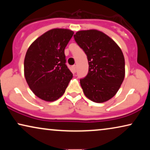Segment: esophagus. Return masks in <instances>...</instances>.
<instances>
[{
    "mask_svg": "<svg viewBox=\"0 0 150 150\" xmlns=\"http://www.w3.org/2000/svg\"><path fill=\"white\" fill-rule=\"evenodd\" d=\"M72 69H73V72L75 73L76 71V66L75 65L72 66Z\"/></svg>",
    "mask_w": 150,
    "mask_h": 150,
    "instance_id": "34e87169",
    "label": "esophagus"
}]
</instances>
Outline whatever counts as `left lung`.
I'll return each mask as SVG.
<instances>
[{"label": "left lung", "mask_w": 150, "mask_h": 150, "mask_svg": "<svg viewBox=\"0 0 150 150\" xmlns=\"http://www.w3.org/2000/svg\"><path fill=\"white\" fill-rule=\"evenodd\" d=\"M74 37L89 63L87 75L80 80L84 94L96 103L108 101L117 93L124 79L122 50L110 37L96 29L79 30Z\"/></svg>", "instance_id": "8db88e82"}]
</instances>
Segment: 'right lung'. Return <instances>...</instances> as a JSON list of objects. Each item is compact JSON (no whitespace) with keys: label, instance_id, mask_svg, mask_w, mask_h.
<instances>
[{"label":"right lung","instance_id":"1","mask_svg":"<svg viewBox=\"0 0 150 150\" xmlns=\"http://www.w3.org/2000/svg\"><path fill=\"white\" fill-rule=\"evenodd\" d=\"M73 35L67 28H53L36 39L26 51L24 62L26 83L35 95L44 101L58 100L72 79L65 65L64 50Z\"/></svg>","mask_w":150,"mask_h":150}]
</instances>
